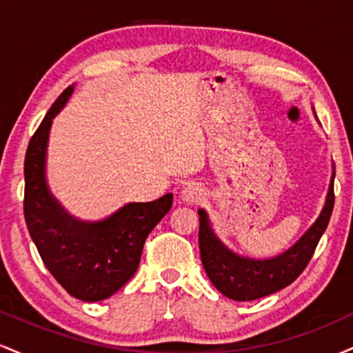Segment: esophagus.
I'll return each instance as SVG.
<instances>
[{"instance_id":"1","label":"esophagus","mask_w":353,"mask_h":353,"mask_svg":"<svg viewBox=\"0 0 353 353\" xmlns=\"http://www.w3.org/2000/svg\"><path fill=\"white\" fill-rule=\"evenodd\" d=\"M204 189H201L197 184H185L184 188L181 190V197L185 204H197L204 199Z\"/></svg>"}]
</instances>
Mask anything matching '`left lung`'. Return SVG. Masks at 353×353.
Instances as JSON below:
<instances>
[{
    "label": "left lung",
    "instance_id": "1",
    "mask_svg": "<svg viewBox=\"0 0 353 353\" xmlns=\"http://www.w3.org/2000/svg\"><path fill=\"white\" fill-rule=\"evenodd\" d=\"M334 179L335 171L332 172L325 205L317 221L292 247L270 259H249L234 254L214 234L205 210H197L201 261L219 292L232 301L245 302L265 297L290 285L310 262L320 237L329 225L335 202Z\"/></svg>",
    "mask_w": 353,
    "mask_h": 353
}]
</instances>
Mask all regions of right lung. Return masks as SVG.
<instances>
[{
	"label": "right lung",
	"instance_id": "add662e5",
	"mask_svg": "<svg viewBox=\"0 0 353 353\" xmlns=\"http://www.w3.org/2000/svg\"><path fill=\"white\" fill-rule=\"evenodd\" d=\"M72 94L66 88L28 144L24 157V219L44 265L63 289L84 302L111 297L139 267L149 232L169 212L172 194L129 202L98 222L72 217L46 184V148L52 117Z\"/></svg>",
	"mask_w": 353,
	"mask_h": 353
}]
</instances>
